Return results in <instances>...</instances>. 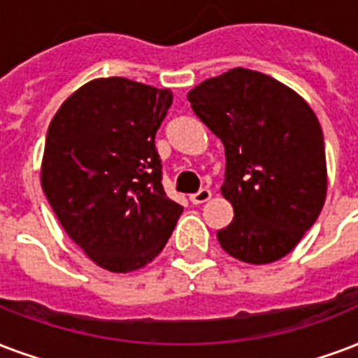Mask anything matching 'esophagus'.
Listing matches in <instances>:
<instances>
[{
	"label": "esophagus",
	"mask_w": 358,
	"mask_h": 358,
	"mask_svg": "<svg viewBox=\"0 0 358 358\" xmlns=\"http://www.w3.org/2000/svg\"><path fill=\"white\" fill-rule=\"evenodd\" d=\"M210 197H212V191L201 189V191H197V193L189 195V201L193 204H203V203H206V201H210Z\"/></svg>",
	"instance_id": "1"
}]
</instances>
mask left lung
<instances>
[{
	"label": "left lung",
	"instance_id": "left-lung-1",
	"mask_svg": "<svg viewBox=\"0 0 358 358\" xmlns=\"http://www.w3.org/2000/svg\"><path fill=\"white\" fill-rule=\"evenodd\" d=\"M225 146L222 195L234 217L217 231L231 257L268 264L293 252L327 199L323 131L294 90L257 71L229 69L187 94Z\"/></svg>",
	"mask_w": 358,
	"mask_h": 358
}]
</instances>
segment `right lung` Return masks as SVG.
Wrapping results in <instances>:
<instances>
[{"mask_svg": "<svg viewBox=\"0 0 358 358\" xmlns=\"http://www.w3.org/2000/svg\"><path fill=\"white\" fill-rule=\"evenodd\" d=\"M173 92L122 76L95 78L48 127L41 185L76 245L108 272L154 261L184 208L165 195L155 133Z\"/></svg>", "mask_w": 358, "mask_h": 358, "instance_id": "right-lung-1", "label": "right lung"}]
</instances>
